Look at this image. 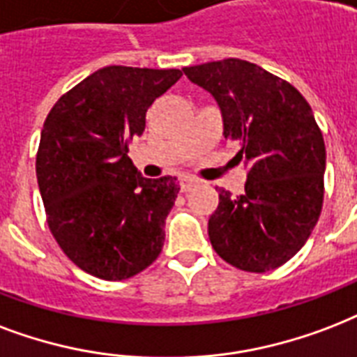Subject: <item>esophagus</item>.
I'll use <instances>...</instances> for the list:
<instances>
[{"instance_id": "obj_1", "label": "esophagus", "mask_w": 357, "mask_h": 357, "mask_svg": "<svg viewBox=\"0 0 357 357\" xmlns=\"http://www.w3.org/2000/svg\"><path fill=\"white\" fill-rule=\"evenodd\" d=\"M181 192H187V190H190L192 187H195V179H190V178H183L181 179Z\"/></svg>"}]
</instances>
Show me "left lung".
<instances>
[{"instance_id":"8db88e82","label":"left lung","mask_w":357,"mask_h":357,"mask_svg":"<svg viewBox=\"0 0 357 357\" xmlns=\"http://www.w3.org/2000/svg\"><path fill=\"white\" fill-rule=\"evenodd\" d=\"M221 106L225 140L245 160V192L219 189L209 241L234 268H281L305 245L324 202L326 146L305 97L292 84L245 59L185 67Z\"/></svg>"}]
</instances>
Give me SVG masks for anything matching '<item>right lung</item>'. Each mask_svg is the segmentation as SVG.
<instances>
[{"label":"right lung","instance_id":"right-lung-1","mask_svg":"<svg viewBox=\"0 0 357 357\" xmlns=\"http://www.w3.org/2000/svg\"><path fill=\"white\" fill-rule=\"evenodd\" d=\"M181 75L102 67L46 116L35 160L46 222L70 262L97 279H129L162 251L179 185L172 176L142 178L127 153L149 106Z\"/></svg>","mask_w":357,"mask_h":357}]
</instances>
